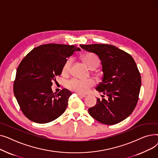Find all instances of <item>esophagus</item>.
Here are the masks:
<instances>
[{
    "mask_svg": "<svg viewBox=\"0 0 158 158\" xmlns=\"http://www.w3.org/2000/svg\"><path fill=\"white\" fill-rule=\"evenodd\" d=\"M77 95L78 96H79V97H82V98H84V97H86V95H85L81 94H79V93H77Z\"/></svg>",
    "mask_w": 158,
    "mask_h": 158,
    "instance_id": "obj_1",
    "label": "esophagus"
}]
</instances>
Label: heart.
<instances>
[{"label": "heart", "mask_w": 158, "mask_h": 158, "mask_svg": "<svg viewBox=\"0 0 158 158\" xmlns=\"http://www.w3.org/2000/svg\"><path fill=\"white\" fill-rule=\"evenodd\" d=\"M82 60L86 66L90 69H95L99 64L98 57L93 53H86L82 56ZM72 64V60L70 58L66 60L63 66V73H67ZM95 81L93 79H87L85 80L72 79L67 82V87L70 90L74 91L79 94H85L89 89L94 86Z\"/></svg>", "instance_id": "heart-1"}]
</instances>
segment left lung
<instances>
[{
    "label": "left lung",
    "mask_w": 158,
    "mask_h": 158,
    "mask_svg": "<svg viewBox=\"0 0 158 158\" xmlns=\"http://www.w3.org/2000/svg\"><path fill=\"white\" fill-rule=\"evenodd\" d=\"M80 46L98 56L103 77L96 89L108 97L107 101L98 98L96 104L88 109L89 114L106 125H114L125 120L135 108L141 87V76L134 59L111 45Z\"/></svg>",
    "instance_id": "obj_1"
}]
</instances>
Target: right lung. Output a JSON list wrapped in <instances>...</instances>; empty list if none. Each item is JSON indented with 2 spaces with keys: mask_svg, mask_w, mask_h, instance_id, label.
Masks as SVG:
<instances>
[{
  "mask_svg": "<svg viewBox=\"0 0 158 158\" xmlns=\"http://www.w3.org/2000/svg\"><path fill=\"white\" fill-rule=\"evenodd\" d=\"M79 51L75 45L48 44L33 48L22 60L16 70L13 92L28 119L45 123L64 112L72 92L63 88L56 94L51 86L61 74L67 58Z\"/></svg>",
  "mask_w": 158,
  "mask_h": 158,
  "instance_id": "add662e5",
  "label": "right lung"
}]
</instances>
